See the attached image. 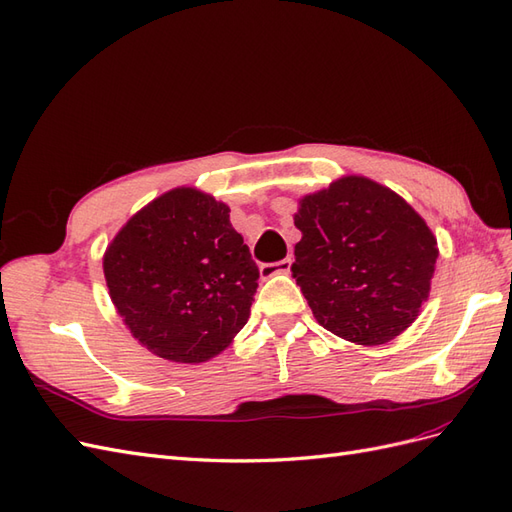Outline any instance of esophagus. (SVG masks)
Here are the masks:
<instances>
[{
  "mask_svg": "<svg viewBox=\"0 0 512 512\" xmlns=\"http://www.w3.org/2000/svg\"><path fill=\"white\" fill-rule=\"evenodd\" d=\"M290 265H293V260L284 258L278 262H267V265H260V278L262 280H269L273 275H286L290 271Z\"/></svg>",
  "mask_w": 512,
  "mask_h": 512,
  "instance_id": "1",
  "label": "esophagus"
}]
</instances>
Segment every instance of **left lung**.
I'll use <instances>...</instances> for the list:
<instances>
[{
	"mask_svg": "<svg viewBox=\"0 0 512 512\" xmlns=\"http://www.w3.org/2000/svg\"><path fill=\"white\" fill-rule=\"evenodd\" d=\"M290 271L331 334L377 347L418 319L431 293L439 247L424 219L396 191L342 176L299 198Z\"/></svg>",
	"mask_w": 512,
	"mask_h": 512,
	"instance_id": "obj_1",
	"label": "left lung"
}]
</instances>
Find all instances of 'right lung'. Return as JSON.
Here are the masks:
<instances>
[{"instance_id":"1","label":"right lung","mask_w":512,"mask_h":512,"mask_svg":"<svg viewBox=\"0 0 512 512\" xmlns=\"http://www.w3.org/2000/svg\"><path fill=\"white\" fill-rule=\"evenodd\" d=\"M109 297L131 336L157 357L202 364L250 319L258 267L230 206L176 187L124 224L103 256Z\"/></svg>"}]
</instances>
